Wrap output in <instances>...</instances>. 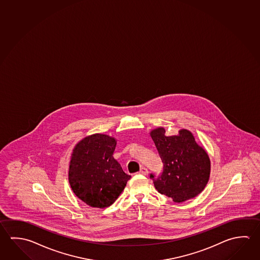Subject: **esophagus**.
<instances>
[{
	"instance_id": "obj_1",
	"label": "esophagus",
	"mask_w": 260,
	"mask_h": 260,
	"mask_svg": "<svg viewBox=\"0 0 260 260\" xmlns=\"http://www.w3.org/2000/svg\"><path fill=\"white\" fill-rule=\"evenodd\" d=\"M148 173H149V172H148V170H147V168H145V167H141L140 172H139V173L142 174V175H147Z\"/></svg>"
}]
</instances>
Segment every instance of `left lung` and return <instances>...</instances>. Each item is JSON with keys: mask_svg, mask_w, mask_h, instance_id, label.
I'll list each match as a JSON object with an SVG mask.
<instances>
[{"mask_svg": "<svg viewBox=\"0 0 260 260\" xmlns=\"http://www.w3.org/2000/svg\"><path fill=\"white\" fill-rule=\"evenodd\" d=\"M150 135L164 164L159 177L154 179L150 174L156 190L174 203L194 198L204 191L209 181L211 162L192 133L181 129L178 135L166 136L165 128L159 127Z\"/></svg>", "mask_w": 260, "mask_h": 260, "instance_id": "obj_1", "label": "left lung"}]
</instances>
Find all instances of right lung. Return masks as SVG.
<instances>
[{
    "instance_id": "1",
    "label": "right lung",
    "mask_w": 260,
    "mask_h": 260,
    "mask_svg": "<svg viewBox=\"0 0 260 260\" xmlns=\"http://www.w3.org/2000/svg\"><path fill=\"white\" fill-rule=\"evenodd\" d=\"M117 141L106 134H92L78 142L69 162L72 191L87 205L109 207L122 192L131 175L114 159Z\"/></svg>"
}]
</instances>
